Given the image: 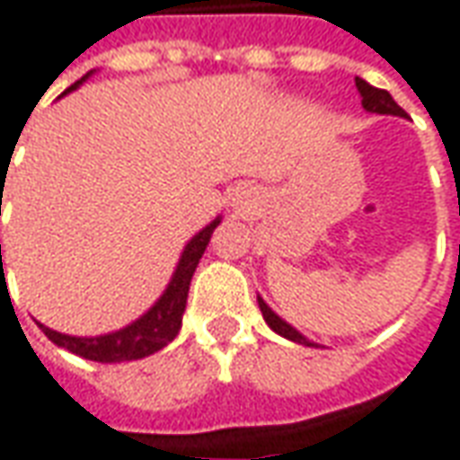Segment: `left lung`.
<instances>
[{
  "instance_id": "obj_1",
  "label": "left lung",
  "mask_w": 460,
  "mask_h": 460,
  "mask_svg": "<svg viewBox=\"0 0 460 460\" xmlns=\"http://www.w3.org/2000/svg\"><path fill=\"white\" fill-rule=\"evenodd\" d=\"M357 88L358 93H361V106L367 109V111H374V114H394V117H404V109L400 106V103L394 102L392 96H389V91H385V88H374L369 86L367 81H361V78H357ZM260 310L261 315H264V321H267V325L275 331V333H279V336H285V339L295 341V343H305V346H313L303 333H297L293 325H288L279 315H275L272 313V308L264 303L260 297Z\"/></svg>"
}]
</instances>
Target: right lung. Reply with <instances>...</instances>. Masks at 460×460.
<instances>
[{
  "instance_id": "add662e5",
  "label": "right lung",
  "mask_w": 460,
  "mask_h": 460,
  "mask_svg": "<svg viewBox=\"0 0 460 460\" xmlns=\"http://www.w3.org/2000/svg\"><path fill=\"white\" fill-rule=\"evenodd\" d=\"M86 81V75L81 81H75L68 91L78 88ZM66 91V93H68ZM221 224V218L211 221L206 229L196 234L185 252H182L181 261H178V270L170 279L167 290L163 297L152 305L139 321L132 325L121 328L117 333H106V336H96V339H75V336H66V333H58L50 331L40 323L42 333L53 341L60 349H68L75 357L91 358V361H102V364H117V361H135V358L150 357L155 351H160L163 346H167L170 341L178 336L182 323V310L188 303V290H190V279L193 272L199 267L200 257L206 252V246L211 242V234ZM2 249V246H0ZM2 260V254H0Z\"/></svg>"
}]
</instances>
